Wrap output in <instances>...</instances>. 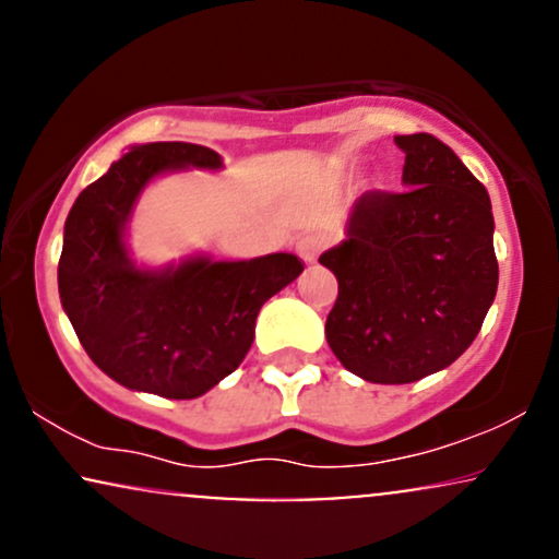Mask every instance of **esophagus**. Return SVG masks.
I'll return each instance as SVG.
<instances>
[{
	"instance_id": "esophagus-1",
	"label": "esophagus",
	"mask_w": 559,
	"mask_h": 559,
	"mask_svg": "<svg viewBox=\"0 0 559 559\" xmlns=\"http://www.w3.org/2000/svg\"><path fill=\"white\" fill-rule=\"evenodd\" d=\"M325 247H329V239L323 234H307L297 241V252L305 262H316Z\"/></svg>"
}]
</instances>
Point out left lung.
<instances>
[{"instance_id":"1","label":"left lung","mask_w":559,"mask_h":559,"mask_svg":"<svg viewBox=\"0 0 559 559\" xmlns=\"http://www.w3.org/2000/svg\"><path fill=\"white\" fill-rule=\"evenodd\" d=\"M404 191H365L349 239L320 254L338 297L325 338L349 373L413 383L473 344L497 297L491 199L431 133L396 136Z\"/></svg>"}]
</instances>
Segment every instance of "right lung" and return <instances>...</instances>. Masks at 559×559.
<instances>
[{
    "label": "right lung",
    "instance_id": "obj_1",
    "mask_svg": "<svg viewBox=\"0 0 559 559\" xmlns=\"http://www.w3.org/2000/svg\"><path fill=\"white\" fill-rule=\"evenodd\" d=\"M189 165L221 168V155L186 141L133 146L75 199L57 265L62 307L96 368L168 400H197L234 373L260 307L305 271L286 252L139 271L123 243L128 213L157 173Z\"/></svg>",
    "mask_w": 559,
    "mask_h": 559
}]
</instances>
